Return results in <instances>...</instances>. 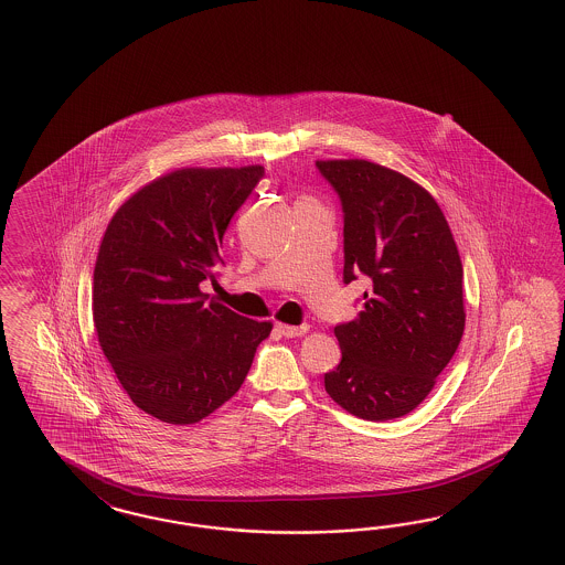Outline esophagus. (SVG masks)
Segmentation results:
<instances>
[{"label":"esophagus","mask_w":565,"mask_h":565,"mask_svg":"<svg viewBox=\"0 0 565 565\" xmlns=\"http://www.w3.org/2000/svg\"><path fill=\"white\" fill-rule=\"evenodd\" d=\"M277 332L284 334L286 339H294V337H302L303 332L308 331V327H289V324H276Z\"/></svg>","instance_id":"obj_1"}]
</instances>
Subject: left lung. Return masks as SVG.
Here are the masks:
<instances>
[{
    "label": "left lung",
    "mask_w": 565,
    "mask_h": 565,
    "mask_svg": "<svg viewBox=\"0 0 565 565\" xmlns=\"http://www.w3.org/2000/svg\"><path fill=\"white\" fill-rule=\"evenodd\" d=\"M343 207V281H372L363 310L334 327L341 363L324 387L347 413L414 411L459 347L463 267L439 204L418 183L363 159L317 161Z\"/></svg>",
    "instance_id": "1"
}]
</instances>
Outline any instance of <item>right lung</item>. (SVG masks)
I'll return each mask as SVG.
<instances>
[{
	"instance_id": "right-lung-1",
	"label": "right lung",
	"mask_w": 565,
	"mask_h": 565,
	"mask_svg": "<svg viewBox=\"0 0 565 565\" xmlns=\"http://www.w3.org/2000/svg\"><path fill=\"white\" fill-rule=\"evenodd\" d=\"M263 167L181 169L138 190L111 218L94 269L97 339L126 394L169 425L233 398L271 332L207 300L222 238Z\"/></svg>"
}]
</instances>
